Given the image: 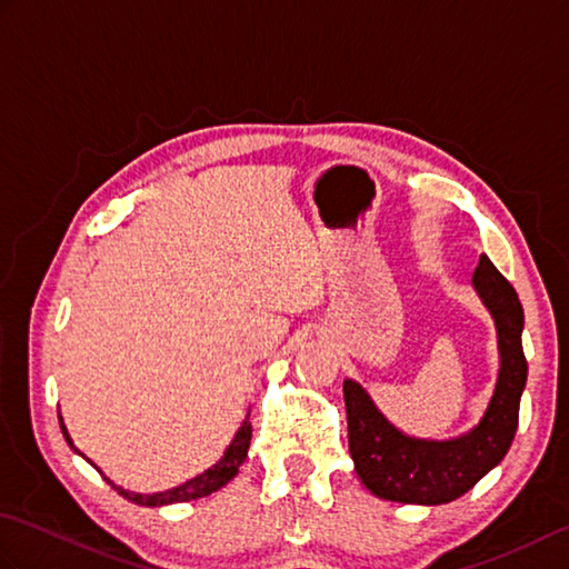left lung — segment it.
<instances>
[{
	"instance_id": "obj_1",
	"label": "left lung",
	"mask_w": 569,
	"mask_h": 569,
	"mask_svg": "<svg viewBox=\"0 0 569 569\" xmlns=\"http://www.w3.org/2000/svg\"><path fill=\"white\" fill-rule=\"evenodd\" d=\"M471 286L497 328L499 377L477 426L447 440L416 438L386 418L365 386L345 379L349 455L373 497L398 503L440 506L462 497L499 467L518 428L528 379L523 357V306L489 257H481Z\"/></svg>"
}]
</instances>
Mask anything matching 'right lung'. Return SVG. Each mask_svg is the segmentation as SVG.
Masks as SVG:
<instances>
[{"instance_id":"add662e5","label":"right lung","mask_w":569,"mask_h":569,"mask_svg":"<svg viewBox=\"0 0 569 569\" xmlns=\"http://www.w3.org/2000/svg\"><path fill=\"white\" fill-rule=\"evenodd\" d=\"M58 422H60V430H63V438L66 442L72 447V450L78 452V447L72 445V438L70 432L66 428L63 422V416L58 413ZM249 442H251V422H249V410L244 420H241V426L237 428L232 442L227 445L224 455L217 459V462L212 467H208L204 471H200V475H196L192 479L183 481V485H178L173 489H166V491H153V493H139V491H129L124 487H117L112 479H107V485H110L112 489H117L119 493H122L124 499H129L131 503H139V506H168V503H186V501H196V499H202V497H210L212 491L222 489L229 479L237 477L239 467L244 465L247 459V452H249ZM80 455V452H78ZM100 471V469H98Z\"/></svg>"}]
</instances>
